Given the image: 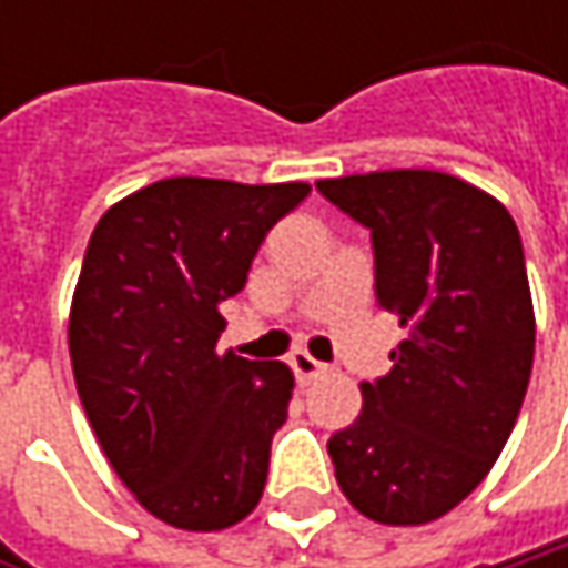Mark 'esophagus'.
<instances>
[{"label": "esophagus", "instance_id": "esophagus-1", "mask_svg": "<svg viewBox=\"0 0 568 568\" xmlns=\"http://www.w3.org/2000/svg\"><path fill=\"white\" fill-rule=\"evenodd\" d=\"M288 365H292V372H295L298 382H312V378H318V375L328 372V368H325L322 362H315L308 352H292V355H288Z\"/></svg>", "mask_w": 568, "mask_h": 568}]
</instances>
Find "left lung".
<instances>
[{
	"mask_svg": "<svg viewBox=\"0 0 568 568\" xmlns=\"http://www.w3.org/2000/svg\"><path fill=\"white\" fill-rule=\"evenodd\" d=\"M315 186L372 230L378 305L407 328L328 440L335 480L368 519L420 526L477 490L523 407L536 318L519 230L500 200L440 171Z\"/></svg>",
	"mask_w": 568,
	"mask_h": 568,
	"instance_id": "obj_1",
	"label": "left lung"
}]
</instances>
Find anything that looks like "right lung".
Listing matches in <instances>:
<instances>
[{
	"instance_id": "right-lung-1",
	"label": "right lung",
	"mask_w": 568,
	"mask_h": 568,
	"mask_svg": "<svg viewBox=\"0 0 568 568\" xmlns=\"http://www.w3.org/2000/svg\"><path fill=\"white\" fill-rule=\"evenodd\" d=\"M308 190L171 176L88 240L68 318L78 397L114 474L176 529H226L263 497L295 382L283 362L216 352L220 302Z\"/></svg>"
}]
</instances>
